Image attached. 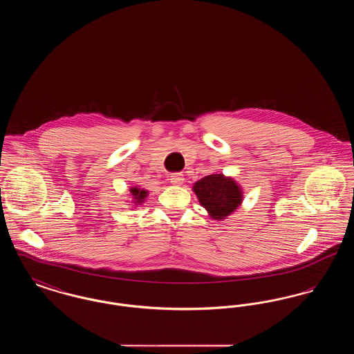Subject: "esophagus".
<instances>
[{"label":"esophagus","mask_w":354,"mask_h":354,"mask_svg":"<svg viewBox=\"0 0 354 354\" xmlns=\"http://www.w3.org/2000/svg\"><path fill=\"white\" fill-rule=\"evenodd\" d=\"M183 180H185V176H183L182 172H172V174L169 175V182H171L172 185H180L183 183Z\"/></svg>","instance_id":"esophagus-1"}]
</instances>
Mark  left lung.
Returning <instances> with one entry per match:
<instances>
[{"mask_svg":"<svg viewBox=\"0 0 354 354\" xmlns=\"http://www.w3.org/2000/svg\"><path fill=\"white\" fill-rule=\"evenodd\" d=\"M194 191L203 207L214 219H224L243 201L240 187L221 174L204 176L194 185Z\"/></svg>","mask_w":354,"mask_h":354,"instance_id":"left-lung-1","label":"left lung"}]
</instances>
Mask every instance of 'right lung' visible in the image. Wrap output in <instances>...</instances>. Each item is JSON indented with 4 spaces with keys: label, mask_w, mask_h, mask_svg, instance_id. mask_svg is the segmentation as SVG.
Instances as JSON below:
<instances>
[{
    "label": "right lung",
    "mask_w": 354,
    "mask_h": 354,
    "mask_svg": "<svg viewBox=\"0 0 354 354\" xmlns=\"http://www.w3.org/2000/svg\"><path fill=\"white\" fill-rule=\"evenodd\" d=\"M130 191H131V194L134 196V201L136 204H142L143 201H145V198L147 196V191L146 189H140V188L133 187Z\"/></svg>",
    "instance_id": "right-lung-1"
}]
</instances>
